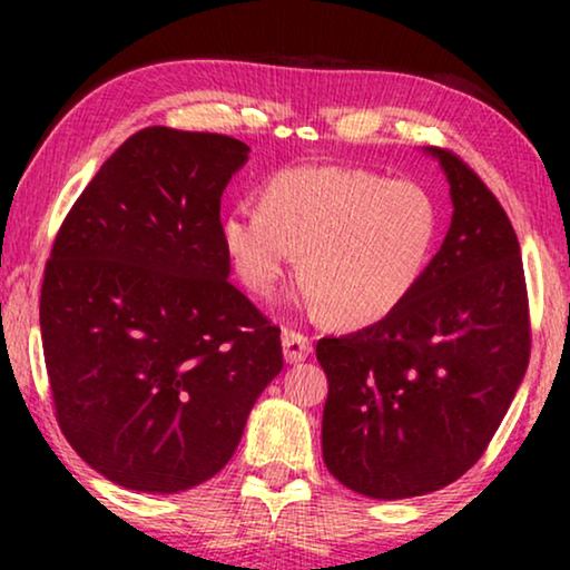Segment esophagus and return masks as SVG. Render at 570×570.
<instances>
[{"mask_svg":"<svg viewBox=\"0 0 570 570\" xmlns=\"http://www.w3.org/2000/svg\"><path fill=\"white\" fill-rule=\"evenodd\" d=\"M311 355V340L301 332H283V357L285 363H301Z\"/></svg>","mask_w":570,"mask_h":570,"instance_id":"34e87169","label":"esophagus"}]
</instances>
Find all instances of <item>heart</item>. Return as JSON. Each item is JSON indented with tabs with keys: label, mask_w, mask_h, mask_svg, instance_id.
<instances>
[{
	"label": "heart",
	"mask_w": 570,
	"mask_h": 570,
	"mask_svg": "<svg viewBox=\"0 0 570 570\" xmlns=\"http://www.w3.org/2000/svg\"><path fill=\"white\" fill-rule=\"evenodd\" d=\"M441 207L415 178L363 168L293 166L262 186V207L220 217L225 254L248 291L269 295L301 254L303 301L345 330L384 322L433 259Z\"/></svg>",
	"instance_id": "heart-1"
}]
</instances>
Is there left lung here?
<instances>
[{
  "mask_svg": "<svg viewBox=\"0 0 570 570\" xmlns=\"http://www.w3.org/2000/svg\"><path fill=\"white\" fill-rule=\"evenodd\" d=\"M449 181L451 225L415 293L384 322L324 337V464L365 498L446 488L482 456L529 363L519 238L462 160L423 147Z\"/></svg>",
  "mask_w": 570,
  "mask_h": 570,
  "instance_id": "8db88e82",
  "label": "left lung"
}]
</instances>
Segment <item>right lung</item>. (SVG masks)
I'll use <instances>...</instances> for the list:
<instances>
[{"label":"right lung","instance_id":"obj_1","mask_svg":"<svg viewBox=\"0 0 570 570\" xmlns=\"http://www.w3.org/2000/svg\"><path fill=\"white\" fill-rule=\"evenodd\" d=\"M252 147L150 127L85 186L41 287V337L61 433L139 493H181L230 462L283 371L279 330L238 287L220 197Z\"/></svg>","mask_w":570,"mask_h":570}]
</instances>
